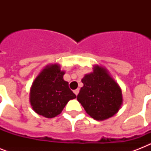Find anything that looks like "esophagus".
<instances>
[{"label": "esophagus", "instance_id": "obj_1", "mask_svg": "<svg viewBox=\"0 0 151 151\" xmlns=\"http://www.w3.org/2000/svg\"><path fill=\"white\" fill-rule=\"evenodd\" d=\"M73 92H74V94L76 95V96H78V93H79V89H76V90H74V91H73Z\"/></svg>", "mask_w": 151, "mask_h": 151}]
</instances>
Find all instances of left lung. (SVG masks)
Here are the masks:
<instances>
[{
	"instance_id": "8db88e82",
	"label": "left lung",
	"mask_w": 151,
	"mask_h": 151,
	"mask_svg": "<svg viewBox=\"0 0 151 151\" xmlns=\"http://www.w3.org/2000/svg\"><path fill=\"white\" fill-rule=\"evenodd\" d=\"M81 82L77 99L90 117L104 121L118 112L123 103L122 88L104 66L95 65Z\"/></svg>"
}]
</instances>
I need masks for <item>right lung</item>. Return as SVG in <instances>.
<instances>
[{
  "instance_id": "right-lung-1",
  "label": "right lung",
  "mask_w": 151,
  "mask_h": 151,
  "mask_svg": "<svg viewBox=\"0 0 151 151\" xmlns=\"http://www.w3.org/2000/svg\"><path fill=\"white\" fill-rule=\"evenodd\" d=\"M65 71L58 63L49 64L38 73L32 83L29 103L37 114L47 118L56 117L76 96L64 81Z\"/></svg>"
}]
</instances>
